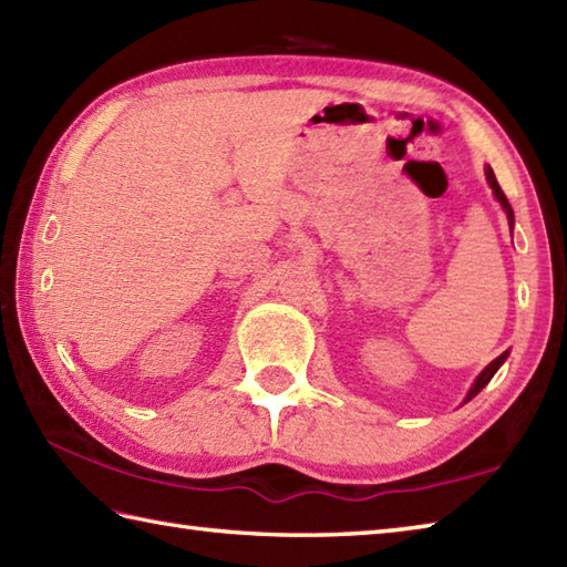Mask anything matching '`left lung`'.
<instances>
[{"label":"left lung","instance_id":"left-lung-1","mask_svg":"<svg viewBox=\"0 0 567 567\" xmlns=\"http://www.w3.org/2000/svg\"><path fill=\"white\" fill-rule=\"evenodd\" d=\"M487 183H489V187L495 189V197L499 199V204L504 207V212H507V219H509V226L514 224V212H512V204H509V199H507V195H504L502 192V187H499V183H497V177H495V173H492V167H487ZM504 360H507V353H502L497 360H492V363L480 372V378L475 380V384L473 388H470V392H467V400H473V396L485 388V384L492 380V375H495V372L499 370V365L504 363Z\"/></svg>","mask_w":567,"mask_h":567}]
</instances>
